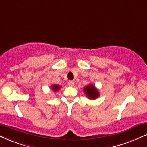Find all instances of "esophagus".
<instances>
[{
	"instance_id": "esophagus-1",
	"label": "esophagus",
	"mask_w": 147,
	"mask_h": 147,
	"mask_svg": "<svg viewBox=\"0 0 147 147\" xmlns=\"http://www.w3.org/2000/svg\"><path fill=\"white\" fill-rule=\"evenodd\" d=\"M68 85H69L70 86H73V85H75V82H74L73 81H68Z\"/></svg>"
}]
</instances>
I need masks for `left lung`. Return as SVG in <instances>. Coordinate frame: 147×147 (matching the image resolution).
Returning a JSON list of instances; mask_svg holds the SVG:
<instances>
[{
  "label": "left lung",
  "instance_id": "8db88e82",
  "mask_svg": "<svg viewBox=\"0 0 147 147\" xmlns=\"http://www.w3.org/2000/svg\"><path fill=\"white\" fill-rule=\"evenodd\" d=\"M83 91H84L87 97L90 100H95L100 96L98 90L92 84H89L88 85H87L84 88Z\"/></svg>",
  "mask_w": 147,
  "mask_h": 147
}]
</instances>
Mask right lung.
Listing matches in <instances>:
<instances>
[{"label":"right lung","instance_id":"1","mask_svg":"<svg viewBox=\"0 0 147 147\" xmlns=\"http://www.w3.org/2000/svg\"><path fill=\"white\" fill-rule=\"evenodd\" d=\"M60 86L58 85H51V89L53 90L54 92H57V91H58L60 89Z\"/></svg>","mask_w":147,"mask_h":147}]
</instances>
